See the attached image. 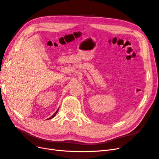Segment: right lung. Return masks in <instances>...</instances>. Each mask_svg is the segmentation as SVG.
I'll return each instance as SVG.
<instances>
[{"mask_svg":"<svg viewBox=\"0 0 159 159\" xmlns=\"http://www.w3.org/2000/svg\"><path fill=\"white\" fill-rule=\"evenodd\" d=\"M58 110H59V109H57V110L56 111V113H54V115H52V116H51L50 117H49V118H48V119H52V118H53V117H54L55 116V115H56V113H57V111H58Z\"/></svg>","mask_w":159,"mask_h":159,"instance_id":"right-lung-1","label":"right lung"}]
</instances>
